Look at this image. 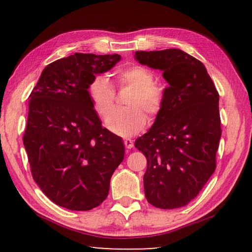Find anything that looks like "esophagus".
<instances>
[{
	"label": "esophagus",
	"instance_id": "esophagus-1",
	"mask_svg": "<svg viewBox=\"0 0 252 252\" xmlns=\"http://www.w3.org/2000/svg\"><path fill=\"white\" fill-rule=\"evenodd\" d=\"M125 146H126V149H132V148H133V146H134L133 140H131V139H125Z\"/></svg>",
	"mask_w": 252,
	"mask_h": 252
}]
</instances>
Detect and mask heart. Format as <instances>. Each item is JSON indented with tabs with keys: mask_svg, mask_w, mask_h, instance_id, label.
<instances>
[{
	"mask_svg": "<svg viewBox=\"0 0 252 252\" xmlns=\"http://www.w3.org/2000/svg\"><path fill=\"white\" fill-rule=\"evenodd\" d=\"M119 84L131 85L133 92L127 100V109H118L105 119V126L113 133L131 136L141 131L147 123L146 111L150 116L160 112L163 104V88L153 82V73L138 64L121 66L116 71ZM89 95L100 116H106L114 105V88L105 75H95L89 85Z\"/></svg>",
	"mask_w": 252,
	"mask_h": 252,
	"instance_id": "obj_1",
	"label": "heart"
}]
</instances>
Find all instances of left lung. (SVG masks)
I'll return each mask as SVG.
<instances>
[{"label": "left lung", "instance_id": "obj_1", "mask_svg": "<svg viewBox=\"0 0 252 252\" xmlns=\"http://www.w3.org/2000/svg\"><path fill=\"white\" fill-rule=\"evenodd\" d=\"M134 59L163 72L169 83L155 123L134 143L148 161L144 194L157 208L185 207L216 170L219 93L206 66L185 51H136Z\"/></svg>", "mask_w": 252, "mask_h": 252}]
</instances>
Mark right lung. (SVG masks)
<instances>
[{
  "label": "right lung",
  "mask_w": 252,
  "mask_h": 252,
  "mask_svg": "<svg viewBox=\"0 0 252 252\" xmlns=\"http://www.w3.org/2000/svg\"><path fill=\"white\" fill-rule=\"evenodd\" d=\"M120 60L92 53L57 60L29 96L23 144L34 181L60 207L87 211L100 206L125 158L121 138L102 127L89 95L93 78Z\"/></svg>",
  "instance_id": "obj_1"
}]
</instances>
